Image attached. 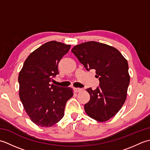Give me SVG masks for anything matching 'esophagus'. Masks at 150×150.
<instances>
[{
	"label": "esophagus",
	"mask_w": 150,
	"mask_h": 150,
	"mask_svg": "<svg viewBox=\"0 0 150 150\" xmlns=\"http://www.w3.org/2000/svg\"><path fill=\"white\" fill-rule=\"evenodd\" d=\"M74 91H75V92H76V93H79V92L82 91V89L79 88H74Z\"/></svg>",
	"instance_id": "34e87169"
}]
</instances>
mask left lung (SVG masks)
Masks as SVG:
<instances>
[{
  "instance_id": "8db88e82",
  "label": "left lung",
  "mask_w": 150,
  "mask_h": 150,
  "mask_svg": "<svg viewBox=\"0 0 150 150\" xmlns=\"http://www.w3.org/2000/svg\"><path fill=\"white\" fill-rule=\"evenodd\" d=\"M71 52L88 71L95 69L100 82L96 90L86 89L90 99L84 104L86 113L98 122L110 120L126 99L130 81L128 61L115 47L95 41L76 45Z\"/></svg>"
}]
</instances>
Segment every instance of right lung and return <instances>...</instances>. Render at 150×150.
Masks as SVG:
<instances>
[{
    "label": "right lung",
    "instance_id": "obj_1",
    "mask_svg": "<svg viewBox=\"0 0 150 150\" xmlns=\"http://www.w3.org/2000/svg\"><path fill=\"white\" fill-rule=\"evenodd\" d=\"M70 47L54 40L44 44L30 54L19 72V97L37 126L48 128L59 122L66 102L73 97L72 88L50 84L59 73V62Z\"/></svg>",
    "mask_w": 150,
    "mask_h": 150
}]
</instances>
